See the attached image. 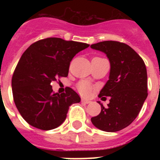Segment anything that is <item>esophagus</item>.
Instances as JSON below:
<instances>
[{"instance_id":"esophagus-1","label":"esophagus","mask_w":160,"mask_h":160,"mask_svg":"<svg viewBox=\"0 0 160 160\" xmlns=\"http://www.w3.org/2000/svg\"><path fill=\"white\" fill-rule=\"evenodd\" d=\"M81 101H82V103H85V104H90V100H85V99H82V100H81Z\"/></svg>"}]
</instances>
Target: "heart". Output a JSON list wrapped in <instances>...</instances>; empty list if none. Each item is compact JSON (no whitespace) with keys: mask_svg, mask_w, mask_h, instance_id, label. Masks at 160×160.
<instances>
[{"mask_svg":"<svg viewBox=\"0 0 160 160\" xmlns=\"http://www.w3.org/2000/svg\"><path fill=\"white\" fill-rule=\"evenodd\" d=\"M78 88H79V90L80 91V93H81V94H83V95H87L88 94L90 93V85H88L87 83L81 82L80 85H79Z\"/></svg>","mask_w":160,"mask_h":160,"instance_id":"b5f03b06","label":"heart"}]
</instances>
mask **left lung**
<instances>
[{"label":"left lung","instance_id":"8db88e82","mask_svg":"<svg viewBox=\"0 0 160 160\" xmlns=\"http://www.w3.org/2000/svg\"><path fill=\"white\" fill-rule=\"evenodd\" d=\"M90 47L106 55L110 64L109 80L99 94L100 98L109 96L108 106L92 117L96 128L116 132L129 126L138 116L148 96L147 70L144 60L133 49L119 41H106Z\"/></svg>","mask_w":160,"mask_h":160}]
</instances>
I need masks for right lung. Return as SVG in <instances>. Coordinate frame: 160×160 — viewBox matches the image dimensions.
<instances>
[{
    "instance_id": "1",
    "label": "right lung",
    "mask_w": 160,
    "mask_h": 160,
    "mask_svg": "<svg viewBox=\"0 0 160 160\" xmlns=\"http://www.w3.org/2000/svg\"><path fill=\"white\" fill-rule=\"evenodd\" d=\"M90 45L51 37L33 43L21 55L14 71L11 87L17 109L31 126L43 130L57 128L65 120L69 106L80 97L68 87L53 93L51 83L66 77L70 61Z\"/></svg>"
}]
</instances>
